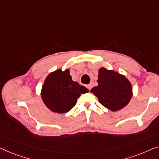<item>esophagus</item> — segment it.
<instances>
[{
    "label": "esophagus",
    "instance_id": "obj_1",
    "mask_svg": "<svg viewBox=\"0 0 159 159\" xmlns=\"http://www.w3.org/2000/svg\"><path fill=\"white\" fill-rule=\"evenodd\" d=\"M91 87H92V85H91V84H89V85H87V88H88L89 90H91Z\"/></svg>",
    "mask_w": 159,
    "mask_h": 159
}]
</instances>
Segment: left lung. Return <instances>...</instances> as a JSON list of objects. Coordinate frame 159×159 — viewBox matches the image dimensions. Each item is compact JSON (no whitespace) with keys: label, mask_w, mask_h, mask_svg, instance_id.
<instances>
[{"label":"left lung","mask_w":159,"mask_h":159,"mask_svg":"<svg viewBox=\"0 0 159 159\" xmlns=\"http://www.w3.org/2000/svg\"><path fill=\"white\" fill-rule=\"evenodd\" d=\"M98 86L91 89L99 102L111 111L124 108L133 97V87L124 75L113 70H98Z\"/></svg>","instance_id":"8db88e82"}]
</instances>
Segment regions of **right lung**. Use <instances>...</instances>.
I'll use <instances>...</instances> for the list:
<instances>
[{"label":"right lung","mask_w":159,"mask_h":159,"mask_svg":"<svg viewBox=\"0 0 159 159\" xmlns=\"http://www.w3.org/2000/svg\"><path fill=\"white\" fill-rule=\"evenodd\" d=\"M89 89L73 81L70 70L61 68L51 72L46 77L41 89V98L46 107L53 112L67 113L76 104L81 93Z\"/></svg>","instance_id":"right-lung-1"}]
</instances>
